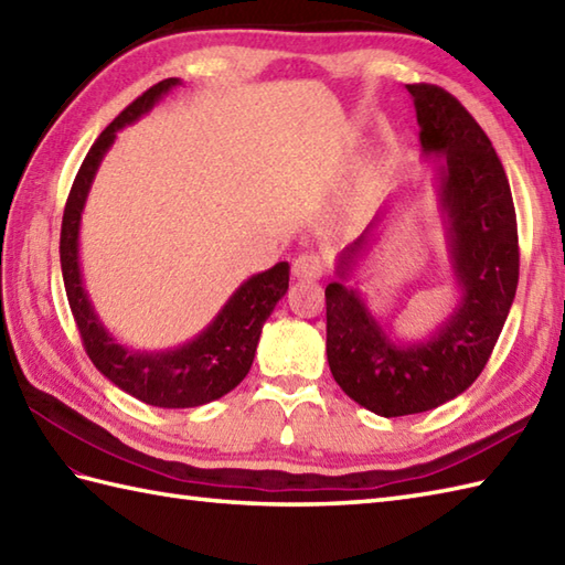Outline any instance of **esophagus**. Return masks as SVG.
Here are the masks:
<instances>
[{"label": "esophagus", "mask_w": 565, "mask_h": 565, "mask_svg": "<svg viewBox=\"0 0 565 565\" xmlns=\"http://www.w3.org/2000/svg\"><path fill=\"white\" fill-rule=\"evenodd\" d=\"M326 271V262L318 252H303L294 259V276L301 281H316Z\"/></svg>", "instance_id": "34e87169"}]
</instances>
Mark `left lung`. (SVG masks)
<instances>
[{
	"label": "left lung",
	"instance_id": "8db88e82",
	"mask_svg": "<svg viewBox=\"0 0 565 565\" xmlns=\"http://www.w3.org/2000/svg\"><path fill=\"white\" fill-rule=\"evenodd\" d=\"M419 146L435 154L439 211L459 303L419 342H398L347 286L374 243L383 211L338 259L328 284V364L338 386L381 417L415 415L461 395L481 376L505 326L520 279L518 218L510 182L483 128L435 84H407Z\"/></svg>",
	"mask_w": 565,
	"mask_h": 565
}]
</instances>
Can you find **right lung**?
<instances>
[{
	"instance_id": "obj_1",
	"label": "right lung",
	"mask_w": 565,
	"mask_h": 565,
	"mask_svg": "<svg viewBox=\"0 0 565 565\" xmlns=\"http://www.w3.org/2000/svg\"><path fill=\"white\" fill-rule=\"evenodd\" d=\"M177 84H182L177 77L158 82L102 130L70 189L63 231H60V267H63L70 310L75 316L84 350H87L92 364L114 386L154 407L206 405L223 398L247 376L257 352L262 326L289 289L291 269L289 262H279L267 271L249 276L194 340L179 344L174 350H134V347L118 342L102 326L89 294L84 289L79 267V223L84 203H87L94 177H97L104 154L114 146L118 130L146 116Z\"/></svg>"
}]
</instances>
